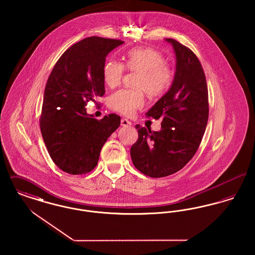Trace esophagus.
<instances>
[{
	"instance_id": "esophagus-1",
	"label": "esophagus",
	"mask_w": 255,
	"mask_h": 255,
	"mask_svg": "<svg viewBox=\"0 0 255 255\" xmlns=\"http://www.w3.org/2000/svg\"><path fill=\"white\" fill-rule=\"evenodd\" d=\"M131 125H132L131 122H129V121L126 120V119H122V126H123V127H128V126H131Z\"/></svg>"
}]
</instances>
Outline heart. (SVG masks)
Segmentation results:
<instances>
[{"label": "heart", "instance_id": "heart-1", "mask_svg": "<svg viewBox=\"0 0 255 255\" xmlns=\"http://www.w3.org/2000/svg\"><path fill=\"white\" fill-rule=\"evenodd\" d=\"M137 72L134 86L138 89H124L109 97L111 110L124 116H132L135 110L144 105L142 89L151 97L165 94L173 83L174 70L164 55L152 48H136L127 52L125 65L117 60L107 61L103 67V80L110 88L122 83L126 71Z\"/></svg>", "mask_w": 255, "mask_h": 255}]
</instances>
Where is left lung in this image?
<instances>
[{
	"instance_id": "obj_1",
	"label": "left lung",
	"mask_w": 255,
	"mask_h": 255,
	"mask_svg": "<svg viewBox=\"0 0 255 255\" xmlns=\"http://www.w3.org/2000/svg\"><path fill=\"white\" fill-rule=\"evenodd\" d=\"M176 74L169 91L146 113L161 120V129L151 131L138 124V138L131 147L133 165L151 178L172 175L193 158L208 121L206 75L194 52L174 39Z\"/></svg>"
}]
</instances>
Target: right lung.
Listing matches in <instances>:
<instances>
[{"instance_id":"add662e5","label":"right lung","mask_w":255,"mask_h":255,"mask_svg":"<svg viewBox=\"0 0 255 255\" xmlns=\"http://www.w3.org/2000/svg\"><path fill=\"white\" fill-rule=\"evenodd\" d=\"M123 43L85 38L61 55L49 74L39 123L50 158L66 173L82 175L94 169L102 146L121 125L119 116L97 120L84 106L104 96L106 56Z\"/></svg>"}]
</instances>
